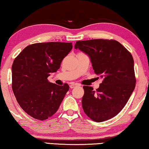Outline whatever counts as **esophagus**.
I'll return each mask as SVG.
<instances>
[{
	"mask_svg": "<svg viewBox=\"0 0 149 149\" xmlns=\"http://www.w3.org/2000/svg\"><path fill=\"white\" fill-rule=\"evenodd\" d=\"M77 85H77V83H71L70 85V89H72V88L75 87Z\"/></svg>",
	"mask_w": 149,
	"mask_h": 149,
	"instance_id": "obj_1",
	"label": "esophagus"
}]
</instances>
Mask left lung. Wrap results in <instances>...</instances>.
<instances>
[{
    "mask_svg": "<svg viewBox=\"0 0 149 149\" xmlns=\"http://www.w3.org/2000/svg\"><path fill=\"white\" fill-rule=\"evenodd\" d=\"M75 49L89 56L94 72L103 79L96 91L84 86L82 106L93 121L111 119L124 108L136 85L132 56L117 41H77Z\"/></svg>",
    "mask_w": 149,
    "mask_h": 149,
    "instance_id": "left-lung-1",
    "label": "left lung"
}]
</instances>
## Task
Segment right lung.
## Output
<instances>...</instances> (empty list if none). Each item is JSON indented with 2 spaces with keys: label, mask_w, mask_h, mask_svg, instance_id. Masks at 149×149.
I'll list each match as a JSON object with an SVG mask.
<instances>
[{
  "label": "right lung",
  "mask_w": 149,
  "mask_h": 149,
  "mask_svg": "<svg viewBox=\"0 0 149 149\" xmlns=\"http://www.w3.org/2000/svg\"><path fill=\"white\" fill-rule=\"evenodd\" d=\"M72 48V43H37L25 48L14 60L13 91L21 108L35 119L42 121L53 116L69 89L68 84H53L48 77L59 69Z\"/></svg>",
  "instance_id": "1"
}]
</instances>
